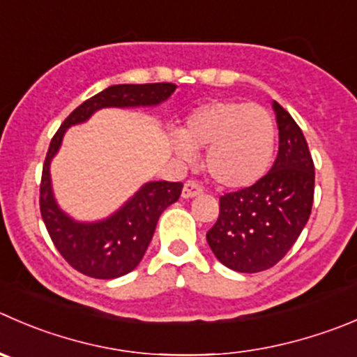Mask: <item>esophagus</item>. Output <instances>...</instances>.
Segmentation results:
<instances>
[{"label":"esophagus","mask_w":357,"mask_h":357,"mask_svg":"<svg viewBox=\"0 0 357 357\" xmlns=\"http://www.w3.org/2000/svg\"><path fill=\"white\" fill-rule=\"evenodd\" d=\"M202 193V188H200L199 183L195 181H186L185 186H183V199H193V197L200 195Z\"/></svg>","instance_id":"esophagus-1"}]
</instances>
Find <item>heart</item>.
<instances>
[{
  "label": "heart",
  "instance_id": "1",
  "mask_svg": "<svg viewBox=\"0 0 357 357\" xmlns=\"http://www.w3.org/2000/svg\"><path fill=\"white\" fill-rule=\"evenodd\" d=\"M274 120L261 106L242 101L206 102L174 136V150L193 160L206 150V171L223 188L241 190L265 176L274 157Z\"/></svg>",
  "mask_w": 357,
  "mask_h": 357
}]
</instances>
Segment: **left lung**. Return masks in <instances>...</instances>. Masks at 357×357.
Masks as SVG:
<instances>
[{
  "label": "left lung",
  "mask_w": 357,
  "mask_h": 357,
  "mask_svg": "<svg viewBox=\"0 0 357 357\" xmlns=\"http://www.w3.org/2000/svg\"><path fill=\"white\" fill-rule=\"evenodd\" d=\"M279 151L268 174L220 199V216L206 238L225 266L255 274L284 258L307 225L314 202V162L302 129L272 102Z\"/></svg>",
  "instance_id": "obj_1"
}]
</instances>
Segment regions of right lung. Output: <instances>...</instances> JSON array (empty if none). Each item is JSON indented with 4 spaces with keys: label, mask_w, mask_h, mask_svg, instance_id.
Wrapping results in <instances>:
<instances>
[{
    "label": "right lung",
    "mask_w": 357,
    "mask_h": 357,
    "mask_svg": "<svg viewBox=\"0 0 357 357\" xmlns=\"http://www.w3.org/2000/svg\"><path fill=\"white\" fill-rule=\"evenodd\" d=\"M174 91V83L112 85L79 105L52 137L40 185L41 218L57 251L73 268L89 278L116 279L139 265L158 218L179 199L183 183L148 181L108 218L79 221L62 211L55 200L50 178L52 160L61 150L66 130L85 123L99 109L153 108L167 101Z\"/></svg>",
    "instance_id": "obj_1"
}]
</instances>
